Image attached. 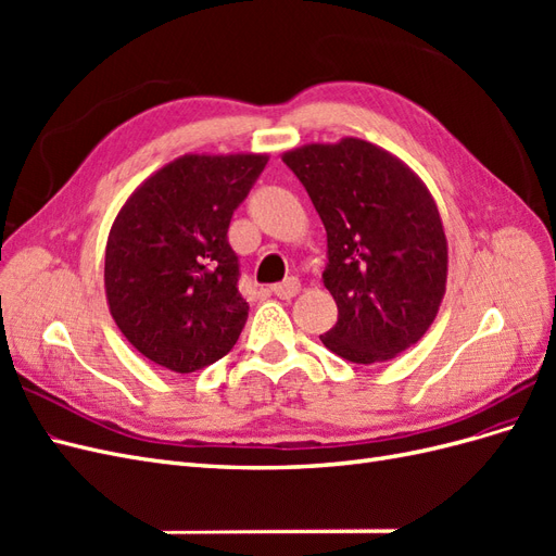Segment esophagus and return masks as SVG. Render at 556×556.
Here are the masks:
<instances>
[{
  "label": "esophagus",
  "instance_id": "1",
  "mask_svg": "<svg viewBox=\"0 0 556 556\" xmlns=\"http://www.w3.org/2000/svg\"><path fill=\"white\" fill-rule=\"evenodd\" d=\"M299 290H301V282L296 278H288V280H282V282H278L271 288V292L278 299H292V296L299 294Z\"/></svg>",
  "mask_w": 556,
  "mask_h": 556
}]
</instances>
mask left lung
I'll use <instances>...</instances> for the list:
<instances>
[{"instance_id":"1","label":"left lung","mask_w":556,"mask_h":556,"mask_svg":"<svg viewBox=\"0 0 556 556\" xmlns=\"http://www.w3.org/2000/svg\"><path fill=\"white\" fill-rule=\"evenodd\" d=\"M327 229L325 288L339 306L319 341L352 364L415 345L439 315L447 239L439 206L406 162L345 137L282 153Z\"/></svg>"}]
</instances>
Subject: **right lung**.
I'll return each mask as SVG.
<instances>
[{"mask_svg": "<svg viewBox=\"0 0 556 556\" xmlns=\"http://www.w3.org/2000/svg\"><path fill=\"white\" fill-rule=\"evenodd\" d=\"M266 162L264 153H188L148 176L117 211L106 241V301L146 359L192 374L237 345L248 301L227 229Z\"/></svg>", "mask_w": 556, "mask_h": 556, "instance_id": "1", "label": "right lung"}]
</instances>
